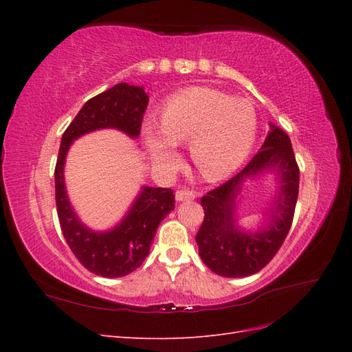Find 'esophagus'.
Masks as SVG:
<instances>
[{"instance_id": "1", "label": "esophagus", "mask_w": 352, "mask_h": 352, "mask_svg": "<svg viewBox=\"0 0 352 352\" xmlns=\"http://www.w3.org/2000/svg\"><path fill=\"white\" fill-rule=\"evenodd\" d=\"M195 197H197V194H195V190H192V189H180L176 192V201H179V202L195 199Z\"/></svg>"}]
</instances>
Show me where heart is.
Segmentation results:
<instances>
[{"mask_svg": "<svg viewBox=\"0 0 352 352\" xmlns=\"http://www.w3.org/2000/svg\"><path fill=\"white\" fill-rule=\"evenodd\" d=\"M257 129V113L247 100L210 88H192L166 101L160 129L146 122L144 140L153 162L164 167L177 164V145L190 144L199 173L217 180L247 160Z\"/></svg>", "mask_w": 352, "mask_h": 352, "instance_id": "obj_1", "label": "heart"}]
</instances>
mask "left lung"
Returning <instances> with one entry per match:
<instances>
[{
  "label": "left lung",
  "mask_w": 352,
  "mask_h": 352,
  "mask_svg": "<svg viewBox=\"0 0 352 352\" xmlns=\"http://www.w3.org/2000/svg\"><path fill=\"white\" fill-rule=\"evenodd\" d=\"M276 171L280 194L270 212V221L258 232H242L234 220V202L245 179ZM300 188V167L291 140L270 123L261 150L238 175L201 198L204 221L197 233L199 257L207 267L225 278H245L267 265L291 229Z\"/></svg>",
  "instance_id": "obj_1"
}]
</instances>
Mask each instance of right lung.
I'll use <instances>...</instances> for the list:
<instances>
[{"label":"right lung","instance_id":"right-lung-1","mask_svg":"<svg viewBox=\"0 0 352 352\" xmlns=\"http://www.w3.org/2000/svg\"><path fill=\"white\" fill-rule=\"evenodd\" d=\"M146 105L148 95L142 87L117 83L85 102L61 138L54 179L63 236L83 267L102 278H122L144 263L160 221L175 208L173 190L144 186L119 225L95 232L83 225L70 206L65 185L66 155L74 140L98 129L114 127L138 138Z\"/></svg>","mask_w":352,"mask_h":352}]
</instances>
